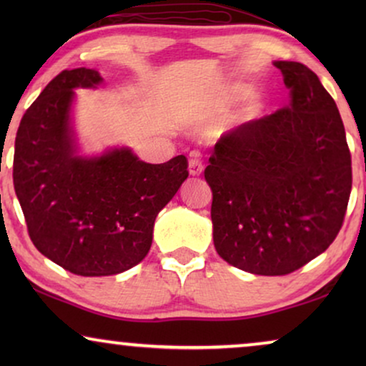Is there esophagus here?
Returning <instances> with one entry per match:
<instances>
[{
	"label": "esophagus",
	"mask_w": 366,
	"mask_h": 366,
	"mask_svg": "<svg viewBox=\"0 0 366 366\" xmlns=\"http://www.w3.org/2000/svg\"><path fill=\"white\" fill-rule=\"evenodd\" d=\"M203 168H204V164L202 162V158L198 157V153H193L192 158H189V162H188L189 174H193V177H198V174L203 173Z\"/></svg>",
	"instance_id": "1"
}]
</instances>
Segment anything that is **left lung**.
<instances>
[{"label": "left lung", "instance_id": "1", "mask_svg": "<svg viewBox=\"0 0 366 366\" xmlns=\"http://www.w3.org/2000/svg\"><path fill=\"white\" fill-rule=\"evenodd\" d=\"M274 66L290 103L223 133L204 168L214 248L233 267L264 277L297 272L323 253L352 192V154L335 99L305 64Z\"/></svg>", "mask_w": 366, "mask_h": 366}]
</instances>
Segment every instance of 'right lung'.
Listing matches in <instances>:
<instances>
[{
  "instance_id": "add662e5",
  "label": "right lung",
  "mask_w": 366,
  "mask_h": 366,
  "mask_svg": "<svg viewBox=\"0 0 366 366\" xmlns=\"http://www.w3.org/2000/svg\"><path fill=\"white\" fill-rule=\"evenodd\" d=\"M102 83L93 68L64 69L23 114L13 184L39 253L79 277H108L147 257L154 218L188 178L183 154L152 164L129 149L74 157L73 88Z\"/></svg>"
}]
</instances>
